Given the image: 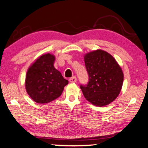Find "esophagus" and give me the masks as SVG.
Returning <instances> with one entry per match:
<instances>
[{"instance_id":"34e87169","label":"esophagus","mask_w":148,"mask_h":148,"mask_svg":"<svg viewBox=\"0 0 148 148\" xmlns=\"http://www.w3.org/2000/svg\"><path fill=\"white\" fill-rule=\"evenodd\" d=\"M69 82H70V83H76V82H77L76 77H71V78H70L69 79Z\"/></svg>"}]
</instances>
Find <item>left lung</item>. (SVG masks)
Instances as JSON below:
<instances>
[{"label":"left lung","mask_w":148,"mask_h":148,"mask_svg":"<svg viewBox=\"0 0 148 148\" xmlns=\"http://www.w3.org/2000/svg\"><path fill=\"white\" fill-rule=\"evenodd\" d=\"M84 60L89 81L87 85L80 87L84 97L93 105H108L121 91L124 81L122 68L110 53L102 49L86 53Z\"/></svg>","instance_id":"left-lung-1"}]
</instances>
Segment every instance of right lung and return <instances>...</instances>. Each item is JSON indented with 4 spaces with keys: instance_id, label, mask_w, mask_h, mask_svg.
<instances>
[{
    "instance_id": "obj_1",
    "label": "right lung",
    "mask_w": 148,
    "mask_h": 148,
    "mask_svg": "<svg viewBox=\"0 0 148 148\" xmlns=\"http://www.w3.org/2000/svg\"><path fill=\"white\" fill-rule=\"evenodd\" d=\"M55 60L53 54H44L36 59L27 71L25 87L36 103H49L58 99L69 83L54 67Z\"/></svg>"
}]
</instances>
